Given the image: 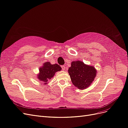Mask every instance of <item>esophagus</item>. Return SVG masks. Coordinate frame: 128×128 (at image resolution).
Returning <instances> with one entry per match:
<instances>
[{
    "label": "esophagus",
    "instance_id": "esophagus-1",
    "mask_svg": "<svg viewBox=\"0 0 128 128\" xmlns=\"http://www.w3.org/2000/svg\"><path fill=\"white\" fill-rule=\"evenodd\" d=\"M61 68H62V70H64L65 69V66H64V65H62Z\"/></svg>",
    "mask_w": 128,
    "mask_h": 128
}]
</instances>
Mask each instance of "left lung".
I'll return each instance as SVG.
<instances>
[{
    "label": "left lung",
    "mask_w": 128,
    "mask_h": 128,
    "mask_svg": "<svg viewBox=\"0 0 128 128\" xmlns=\"http://www.w3.org/2000/svg\"><path fill=\"white\" fill-rule=\"evenodd\" d=\"M68 71L73 84L81 90L91 84L97 73L94 68L86 65L81 61L72 62Z\"/></svg>",
    "instance_id": "8db88e82"
}]
</instances>
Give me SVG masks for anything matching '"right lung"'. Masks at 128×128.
Segmentation results:
<instances>
[{
    "label": "right lung",
    "instance_id": "add662e5",
    "mask_svg": "<svg viewBox=\"0 0 128 128\" xmlns=\"http://www.w3.org/2000/svg\"><path fill=\"white\" fill-rule=\"evenodd\" d=\"M62 68L58 64H51L50 62H46L44 66L39 69L40 73L38 76V79L47 84L48 81L52 79L54 76L55 72L60 71Z\"/></svg>",
    "mask_w": 128,
    "mask_h": 128
}]
</instances>
